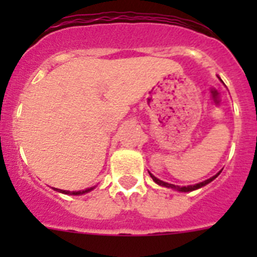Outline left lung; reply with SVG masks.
<instances>
[{
    "label": "left lung",
    "mask_w": 257,
    "mask_h": 257,
    "mask_svg": "<svg viewBox=\"0 0 257 257\" xmlns=\"http://www.w3.org/2000/svg\"><path fill=\"white\" fill-rule=\"evenodd\" d=\"M220 81H221V79H220ZM221 82H222V81H221ZM220 172H221V171H219V172H217L216 175H213L212 178L207 179V180H205V181H201V183H198V184H194V185H188V187H179V185H175V184L166 183V181H162V180H160V179H158V178H156V176H154L153 174H151V172H149V175H151V178L153 179V181H154V183H156V184H158V185H161V187L169 188V189L178 190V192H184V193H187V192H193V190H197V189H199V188H202V187H205V185H207L208 183H211V181H212V180H215V179H216L217 176H219V175H220Z\"/></svg>",
    "instance_id": "8db88e82"
}]
</instances>
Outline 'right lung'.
I'll return each mask as SVG.
<instances>
[{
    "mask_svg": "<svg viewBox=\"0 0 257 257\" xmlns=\"http://www.w3.org/2000/svg\"><path fill=\"white\" fill-rule=\"evenodd\" d=\"M94 188L95 187H91V188H87V189H85V190H77V192H69V190L58 189V188H52V189L56 190V192H59V193H63V194H69V196H82V194H86V193L91 192Z\"/></svg>",
    "mask_w": 257,
    "mask_h": 257,
    "instance_id": "right-lung-1",
    "label": "right lung"
}]
</instances>
